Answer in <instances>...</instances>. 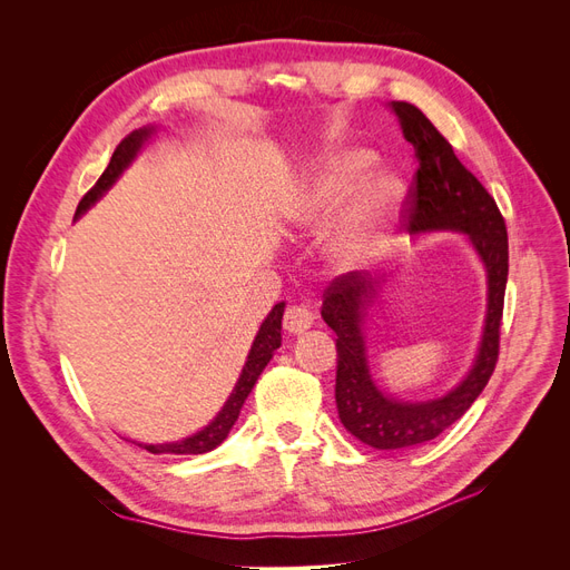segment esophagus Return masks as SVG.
<instances>
[{"instance_id":"obj_1","label":"esophagus","mask_w":570,"mask_h":570,"mask_svg":"<svg viewBox=\"0 0 570 570\" xmlns=\"http://www.w3.org/2000/svg\"><path fill=\"white\" fill-rule=\"evenodd\" d=\"M314 325V314L306 306H287L283 316V327L289 335H299Z\"/></svg>"}]
</instances>
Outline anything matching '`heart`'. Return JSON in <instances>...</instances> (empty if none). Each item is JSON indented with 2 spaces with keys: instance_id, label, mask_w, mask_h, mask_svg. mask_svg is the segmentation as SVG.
<instances>
[{
  "instance_id": "heart-1",
  "label": "heart",
  "mask_w": 570,
  "mask_h": 570,
  "mask_svg": "<svg viewBox=\"0 0 570 570\" xmlns=\"http://www.w3.org/2000/svg\"><path fill=\"white\" fill-rule=\"evenodd\" d=\"M368 168V154L337 151L323 159L308 176L295 206V223L306 230H327L340 218L344 199L350 197L358 178ZM394 197V187L387 178H373L358 189L350 212L340 220L337 230L327 245L331 262L337 268H354L364 264L375 252L377 226Z\"/></svg>"
}]
</instances>
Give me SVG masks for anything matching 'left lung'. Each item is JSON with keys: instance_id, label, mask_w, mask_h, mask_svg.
<instances>
[{"instance_id": "obj_1", "label": "left lung", "mask_w": 570, "mask_h": 570, "mask_svg": "<svg viewBox=\"0 0 570 570\" xmlns=\"http://www.w3.org/2000/svg\"><path fill=\"white\" fill-rule=\"evenodd\" d=\"M419 168L402 202L406 226L419 230H461L471 237L488 268V321L480 354L465 381L442 400L400 402L371 381L366 344L361 337L377 281L361 273L340 275L323 292V321L337 340L335 402L342 425L375 450H404L435 440L459 421L485 390L499 358L504 292L509 275V237L502 212L482 183L465 168L446 137L409 101H392Z\"/></svg>"}]
</instances>
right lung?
<instances>
[{"instance_id": "add662e5", "label": "right lung", "mask_w": 570, "mask_h": 570, "mask_svg": "<svg viewBox=\"0 0 570 570\" xmlns=\"http://www.w3.org/2000/svg\"><path fill=\"white\" fill-rule=\"evenodd\" d=\"M149 135H151V128H140V130H132L128 137H124V140L118 142L107 170L99 176V180L80 199L76 216H80L82 212H88L90 204H95L101 195L107 193L111 183L120 176V170H124L135 159L137 149L142 147V142L147 140ZM283 312H285V304L283 302L275 304L273 312L268 314V318L262 323V327H258V335L252 344L247 364H245L243 375H239V381H237V385L230 394V400L226 402V406H223L218 416L202 430V433L187 438V440H180V442H174V444H137V446H142V450H147L151 454H204V452L216 450V446L228 438L230 428L235 425V421L239 416V409H243L254 383L258 381V375H262V371L273 358V352L281 347V342H283V335H281Z\"/></svg>"}]
</instances>
